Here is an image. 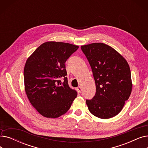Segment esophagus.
<instances>
[{
	"label": "esophagus",
	"instance_id": "34e87169",
	"mask_svg": "<svg viewBox=\"0 0 148 148\" xmlns=\"http://www.w3.org/2000/svg\"><path fill=\"white\" fill-rule=\"evenodd\" d=\"M77 91H78L79 93H81L82 90V89L81 86H79V87H78V88H77Z\"/></svg>",
	"mask_w": 148,
	"mask_h": 148
}]
</instances>
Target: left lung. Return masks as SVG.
Returning a JSON list of instances; mask_svg holds the SVG:
<instances>
[{"mask_svg":"<svg viewBox=\"0 0 148 148\" xmlns=\"http://www.w3.org/2000/svg\"><path fill=\"white\" fill-rule=\"evenodd\" d=\"M92 68L96 94L86 99L89 112L101 119H109L121 112L132 91L129 65L120 53L101 42L81 46Z\"/></svg>","mask_w":148,"mask_h":148,"instance_id":"obj_1","label":"left lung"}]
</instances>
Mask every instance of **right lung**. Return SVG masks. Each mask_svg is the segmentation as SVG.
Masks as SVG:
<instances>
[{"label":"right lung","instance_id":"1","mask_svg":"<svg viewBox=\"0 0 148 148\" xmlns=\"http://www.w3.org/2000/svg\"><path fill=\"white\" fill-rule=\"evenodd\" d=\"M78 49V45L69 43L45 42L26 60V95L31 104L44 117L56 118L65 114L77 97V92L68 84L65 64Z\"/></svg>","mask_w":148,"mask_h":148}]
</instances>
